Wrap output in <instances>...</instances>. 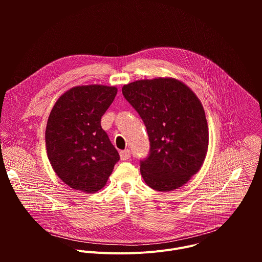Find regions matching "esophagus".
Segmentation results:
<instances>
[{"label": "esophagus", "mask_w": 262, "mask_h": 262, "mask_svg": "<svg viewBox=\"0 0 262 262\" xmlns=\"http://www.w3.org/2000/svg\"><path fill=\"white\" fill-rule=\"evenodd\" d=\"M130 150L129 149H125V150H122L120 151V158L122 161H126L128 159H130Z\"/></svg>", "instance_id": "34e87169"}]
</instances>
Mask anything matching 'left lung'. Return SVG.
<instances>
[{"instance_id":"obj_1","label":"left lung","mask_w":262,"mask_h":262,"mask_svg":"<svg viewBox=\"0 0 262 262\" xmlns=\"http://www.w3.org/2000/svg\"><path fill=\"white\" fill-rule=\"evenodd\" d=\"M124 98L142 118L150 149L140 160L147 185L169 192L201 168L208 147L203 106L183 83L174 79L141 80L124 85Z\"/></svg>"}]
</instances>
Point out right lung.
<instances>
[{
    "mask_svg": "<svg viewBox=\"0 0 262 262\" xmlns=\"http://www.w3.org/2000/svg\"><path fill=\"white\" fill-rule=\"evenodd\" d=\"M117 88L74 87L55 103L46 130L50 163L70 188L95 193L107 181L119 154L100 125Z\"/></svg>",
    "mask_w": 262,
    "mask_h": 262,
    "instance_id": "1",
    "label": "right lung"
}]
</instances>
